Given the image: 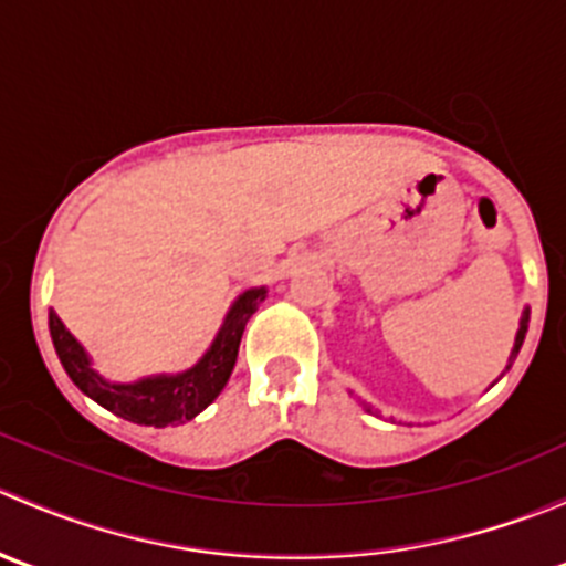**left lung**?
Returning <instances> with one entry per match:
<instances>
[{"label":"left lung","instance_id":"8db88e82","mask_svg":"<svg viewBox=\"0 0 566 566\" xmlns=\"http://www.w3.org/2000/svg\"><path fill=\"white\" fill-rule=\"evenodd\" d=\"M528 306L526 310H523V315H521V325H517V334H515V345H512V353H510V361H506V369L512 367V361H515L517 358V353H521V347H523V339H526V331H528ZM504 375V373H501ZM364 408L369 410V413H373V405H364Z\"/></svg>","mask_w":566,"mask_h":566}]
</instances>
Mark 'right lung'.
<instances>
[{
	"mask_svg": "<svg viewBox=\"0 0 566 566\" xmlns=\"http://www.w3.org/2000/svg\"><path fill=\"white\" fill-rule=\"evenodd\" d=\"M265 298L268 287L243 290L232 301L216 339L210 342L205 356L193 367L175 375H147V378L134 380V384H114V380H106L93 367V358L84 350L82 342L65 328V323H62L54 310H49V331L67 378L87 394L90 399L104 405L106 410H112L119 419L134 421V424L172 427L191 421L193 416L202 413L219 397L227 380H230L232 367H235L243 328H247L249 317L254 315L256 306Z\"/></svg>",
	"mask_w": 566,
	"mask_h": 566,
	"instance_id": "1",
	"label": "right lung"
}]
</instances>
